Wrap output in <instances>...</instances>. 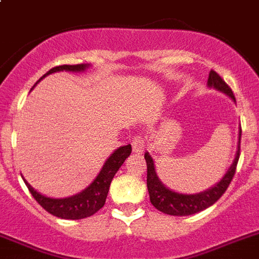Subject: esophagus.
Wrapping results in <instances>:
<instances>
[{"label":"esophagus","mask_w":259,"mask_h":259,"mask_svg":"<svg viewBox=\"0 0 259 259\" xmlns=\"http://www.w3.org/2000/svg\"><path fill=\"white\" fill-rule=\"evenodd\" d=\"M144 151V138L141 135H137L134 139H133V152L135 155H142Z\"/></svg>","instance_id":"1"}]
</instances>
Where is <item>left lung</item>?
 Listing matches in <instances>:
<instances>
[{
    "label": "left lung",
    "instance_id": "1",
    "mask_svg": "<svg viewBox=\"0 0 259 259\" xmlns=\"http://www.w3.org/2000/svg\"><path fill=\"white\" fill-rule=\"evenodd\" d=\"M208 86L209 88H214L218 92L225 93L226 95L231 98L232 101L236 102L231 88L213 69L209 73ZM240 139H241V127L239 130V143H237V151L236 155H235L234 162L231 164V166L228 167L223 178L209 190L200 193H193V195L179 193L165 187V185H162V182L158 179L157 174H156L152 157L148 152L144 153V158H146L147 162V188H148V193H150L151 204L162 213L179 217L191 215V214L199 213V211L211 206L226 192L227 187L231 183L232 178H234L235 170H236L237 161H239L240 157Z\"/></svg>",
    "mask_w": 259,
    "mask_h": 259
}]
</instances>
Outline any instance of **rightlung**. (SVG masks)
Wrapping results in <instances>:
<instances>
[{"mask_svg":"<svg viewBox=\"0 0 259 259\" xmlns=\"http://www.w3.org/2000/svg\"><path fill=\"white\" fill-rule=\"evenodd\" d=\"M89 67L90 64H74V66L64 64V66L54 67L48 73L44 74L37 82H39L48 74L54 73V72H82L89 68ZM130 153H132V146L130 144L117 148L112 155L107 158V161L104 162L102 170L99 171L97 178L92 182V185L89 187H86L85 190L81 191L77 195L64 197V199H54V197L44 196L42 193L37 192L24 178L23 179H24V183L27 185L29 192L32 193V196L36 199V201L46 211L58 217V218H62V220H82V218H86V217L93 215L99 209L103 208L104 204H106L111 182H112L115 174L117 173V170L121 167V165L124 164L125 160L129 157Z\"/></svg>","mask_w":259,"mask_h":259,"instance_id":"obj_1","label":"right lung"}]
</instances>
